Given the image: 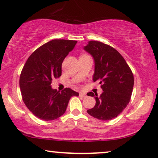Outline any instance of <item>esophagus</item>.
Segmentation results:
<instances>
[{"label": "esophagus", "mask_w": 158, "mask_h": 158, "mask_svg": "<svg viewBox=\"0 0 158 158\" xmlns=\"http://www.w3.org/2000/svg\"><path fill=\"white\" fill-rule=\"evenodd\" d=\"M79 96H81V97H83V98H85V97L86 96V94H85V93H83V92H80Z\"/></svg>", "instance_id": "esophagus-1"}]
</instances>
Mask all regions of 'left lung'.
Wrapping results in <instances>:
<instances>
[{"label":"left lung","mask_w":158,"mask_h":158,"mask_svg":"<svg viewBox=\"0 0 158 158\" xmlns=\"http://www.w3.org/2000/svg\"><path fill=\"white\" fill-rule=\"evenodd\" d=\"M94 60V82L98 81L103 93H88L96 99V105L87 112L93 117L106 121L116 117L130 101L134 86V76L124 57L109 45L90 41L83 47Z\"/></svg>","instance_id":"obj_1"}]
</instances>
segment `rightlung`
Returning <instances> with one entry per match:
<instances>
[{"label": "right lung", "instance_id": "add662e5", "mask_svg": "<svg viewBox=\"0 0 158 158\" xmlns=\"http://www.w3.org/2000/svg\"><path fill=\"white\" fill-rule=\"evenodd\" d=\"M76 43L75 40L49 41L34 51L23 66L19 79L22 99L40 119L59 118L65 112L71 97L79 96L69 88L60 92L51 86L53 78L61 76L62 62Z\"/></svg>", "mask_w": 158, "mask_h": 158}]
</instances>
